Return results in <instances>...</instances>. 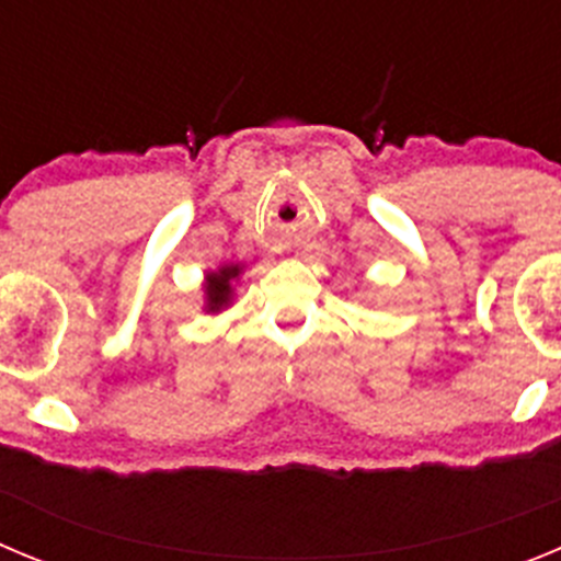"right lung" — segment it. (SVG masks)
<instances>
[{
    "label": "right lung",
    "mask_w": 561,
    "mask_h": 561,
    "mask_svg": "<svg viewBox=\"0 0 561 561\" xmlns=\"http://www.w3.org/2000/svg\"><path fill=\"white\" fill-rule=\"evenodd\" d=\"M245 271V265H240V262H231V265H220V268L215 271H206L204 276V310L206 312H220L226 310V307L231 305V299H234V282L240 279V274Z\"/></svg>",
    "instance_id": "obj_1"
}]
</instances>
